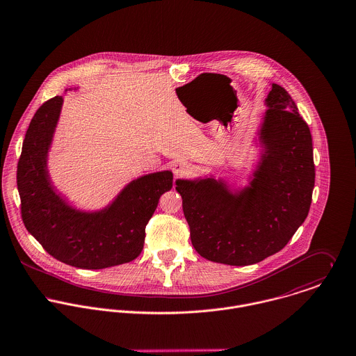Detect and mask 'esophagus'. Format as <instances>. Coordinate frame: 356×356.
I'll return each instance as SVG.
<instances>
[{"mask_svg": "<svg viewBox=\"0 0 356 356\" xmlns=\"http://www.w3.org/2000/svg\"><path fill=\"white\" fill-rule=\"evenodd\" d=\"M190 172V166L187 162L184 161H176L173 163V173L177 176V177H181V176H186L188 175Z\"/></svg>", "mask_w": 356, "mask_h": 356, "instance_id": "1", "label": "esophagus"}]
</instances>
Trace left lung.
I'll list each match as a JSON object with an SVG mask.
<instances>
[{"instance_id":"8db88e82","label":"left lung","mask_w":356,"mask_h":356,"mask_svg":"<svg viewBox=\"0 0 356 356\" xmlns=\"http://www.w3.org/2000/svg\"><path fill=\"white\" fill-rule=\"evenodd\" d=\"M265 104L261 157L248 186L232 190L213 176L176 180L193 245L211 262H261L282 250L309 214L316 181L310 128L276 83Z\"/></svg>"}]
</instances>
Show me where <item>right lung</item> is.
I'll return each mask as SVG.
<instances>
[{"label":"right lung","instance_id":"1","mask_svg":"<svg viewBox=\"0 0 356 356\" xmlns=\"http://www.w3.org/2000/svg\"><path fill=\"white\" fill-rule=\"evenodd\" d=\"M63 97L46 101L30 122L17 163V190L27 231L56 259L80 269L127 264L143 250L146 225L159 197L172 188L173 173L161 170L129 181L108 206L74 207L57 193L47 157L60 120Z\"/></svg>","mask_w":356,"mask_h":356}]
</instances>
